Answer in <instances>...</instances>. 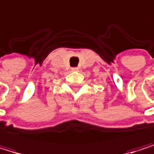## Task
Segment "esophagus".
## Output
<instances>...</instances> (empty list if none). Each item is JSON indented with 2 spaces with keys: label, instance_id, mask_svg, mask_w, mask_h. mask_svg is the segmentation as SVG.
Listing matches in <instances>:
<instances>
[{
  "label": "esophagus",
  "instance_id": "esophagus-1",
  "mask_svg": "<svg viewBox=\"0 0 154 154\" xmlns=\"http://www.w3.org/2000/svg\"><path fill=\"white\" fill-rule=\"evenodd\" d=\"M72 71L76 72V71H78V68H72Z\"/></svg>",
  "mask_w": 154,
  "mask_h": 154
}]
</instances>
